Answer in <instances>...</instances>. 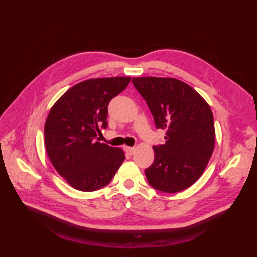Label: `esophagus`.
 <instances>
[{"label": "esophagus", "instance_id": "obj_1", "mask_svg": "<svg viewBox=\"0 0 257 257\" xmlns=\"http://www.w3.org/2000/svg\"><path fill=\"white\" fill-rule=\"evenodd\" d=\"M124 150H125V152H127L128 155H134L135 154V151H136V148H134V147H128V146H125L124 147Z\"/></svg>", "mask_w": 257, "mask_h": 257}]
</instances>
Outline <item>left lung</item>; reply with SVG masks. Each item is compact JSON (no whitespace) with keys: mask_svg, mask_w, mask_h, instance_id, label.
Wrapping results in <instances>:
<instances>
[{"mask_svg":"<svg viewBox=\"0 0 257 257\" xmlns=\"http://www.w3.org/2000/svg\"><path fill=\"white\" fill-rule=\"evenodd\" d=\"M133 84L147 101L166 144L155 146L154 163L146 169L149 184L166 193L188 189L203 174L214 150L211 108L192 87L176 78L138 77Z\"/></svg>","mask_w":257,"mask_h":257,"instance_id":"obj_1","label":"left lung"}]
</instances>
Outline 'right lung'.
I'll return each mask as SVG.
<instances>
[{
  "label": "right lung",
  "mask_w": 257,
  "mask_h": 257,
  "mask_svg": "<svg viewBox=\"0 0 257 257\" xmlns=\"http://www.w3.org/2000/svg\"><path fill=\"white\" fill-rule=\"evenodd\" d=\"M130 77L92 78L69 88L48 113L44 134L55 170L76 190L90 192L111 181L124 160L121 148L100 143L108 105L127 88Z\"/></svg>",
  "instance_id": "right-lung-1"
}]
</instances>
